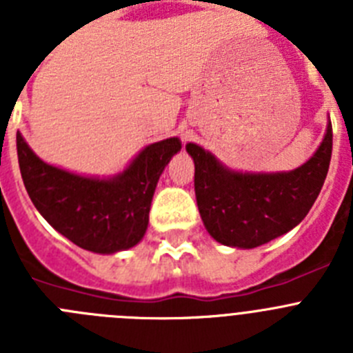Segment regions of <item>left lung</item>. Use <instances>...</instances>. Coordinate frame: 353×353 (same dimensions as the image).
Masks as SVG:
<instances>
[{
	"instance_id": "obj_1",
	"label": "left lung",
	"mask_w": 353,
	"mask_h": 353,
	"mask_svg": "<svg viewBox=\"0 0 353 353\" xmlns=\"http://www.w3.org/2000/svg\"><path fill=\"white\" fill-rule=\"evenodd\" d=\"M194 191L207 232L219 244L252 249L285 235L304 219L322 191L332 155V125L313 157L285 173H240L189 143Z\"/></svg>"
}]
</instances>
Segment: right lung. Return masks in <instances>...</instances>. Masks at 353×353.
<instances>
[{
    "instance_id": "right-lung-1",
    "label": "right lung",
    "mask_w": 353,
    "mask_h": 353,
    "mask_svg": "<svg viewBox=\"0 0 353 353\" xmlns=\"http://www.w3.org/2000/svg\"><path fill=\"white\" fill-rule=\"evenodd\" d=\"M182 143L170 138L143 148L113 179H92L51 166L17 132V157L24 187L37 210L86 251L113 254L145 236L159 176Z\"/></svg>"
}]
</instances>
